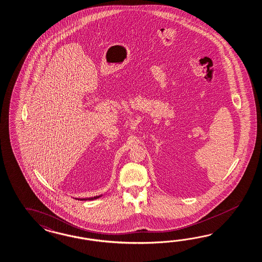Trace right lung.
I'll return each instance as SVG.
<instances>
[{"instance_id": "1", "label": "right lung", "mask_w": 262, "mask_h": 262, "mask_svg": "<svg viewBox=\"0 0 262 262\" xmlns=\"http://www.w3.org/2000/svg\"><path fill=\"white\" fill-rule=\"evenodd\" d=\"M101 195H98V196H94V198H82V199H80V200H93V199H97V198H99Z\"/></svg>"}]
</instances>
